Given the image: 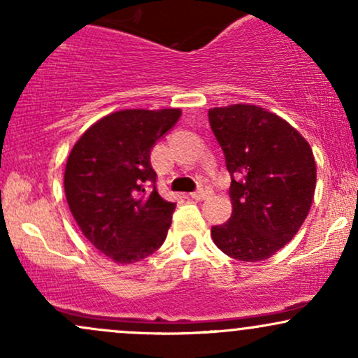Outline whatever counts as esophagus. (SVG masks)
I'll return each instance as SVG.
<instances>
[{
    "label": "esophagus",
    "mask_w": 358,
    "mask_h": 358,
    "mask_svg": "<svg viewBox=\"0 0 358 358\" xmlns=\"http://www.w3.org/2000/svg\"><path fill=\"white\" fill-rule=\"evenodd\" d=\"M210 195H212V190H210V188L205 187V185H203V187H200L199 190L192 193V199H195V200H205V199H207V196H210Z\"/></svg>",
    "instance_id": "obj_1"
}]
</instances>
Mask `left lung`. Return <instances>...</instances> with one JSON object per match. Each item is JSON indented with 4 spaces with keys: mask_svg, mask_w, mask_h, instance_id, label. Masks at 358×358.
Listing matches in <instances>:
<instances>
[{
    "mask_svg": "<svg viewBox=\"0 0 358 358\" xmlns=\"http://www.w3.org/2000/svg\"><path fill=\"white\" fill-rule=\"evenodd\" d=\"M232 176V215L212 227L215 245L245 262L269 259L296 236L313 203V151L289 122L252 104L208 109Z\"/></svg>",
    "mask_w": 358,
    "mask_h": 358,
    "instance_id": "obj_1",
    "label": "left lung"
}]
</instances>
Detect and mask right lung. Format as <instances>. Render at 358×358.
<instances>
[{"label": "right lung", "instance_id": "right-lung-1", "mask_svg": "<svg viewBox=\"0 0 358 358\" xmlns=\"http://www.w3.org/2000/svg\"><path fill=\"white\" fill-rule=\"evenodd\" d=\"M182 116L180 109H122L94 122L73 145L65 199L90 244L116 264H133L166 239L175 203L153 185L151 148Z\"/></svg>", "mask_w": 358, "mask_h": 358}]
</instances>
